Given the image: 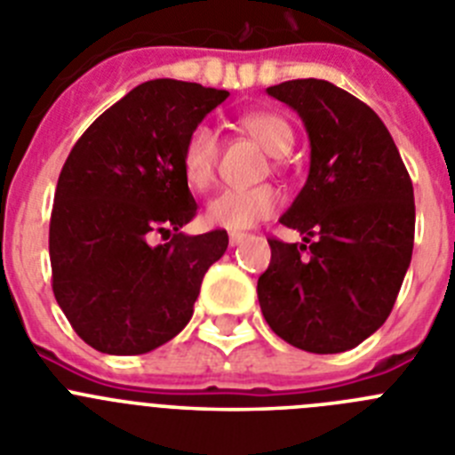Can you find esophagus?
<instances>
[{
  "mask_svg": "<svg viewBox=\"0 0 455 455\" xmlns=\"http://www.w3.org/2000/svg\"><path fill=\"white\" fill-rule=\"evenodd\" d=\"M248 235L246 232H230V246H239L241 241H246Z\"/></svg>",
  "mask_w": 455,
  "mask_h": 455,
  "instance_id": "34e87169",
  "label": "esophagus"
}]
</instances>
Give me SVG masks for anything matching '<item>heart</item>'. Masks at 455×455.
<instances>
[{
  "mask_svg": "<svg viewBox=\"0 0 455 455\" xmlns=\"http://www.w3.org/2000/svg\"><path fill=\"white\" fill-rule=\"evenodd\" d=\"M243 130L273 156H284L293 146L291 124L273 111H255L241 118ZM220 140L209 124H196L184 139L182 172L188 187L204 191L216 178ZM280 207V193L268 184L252 188H225L209 200L207 220L225 230H248L273 216Z\"/></svg>",
  "mask_w": 455,
  "mask_h": 455,
  "instance_id": "heart-1",
  "label": "heart"
}]
</instances>
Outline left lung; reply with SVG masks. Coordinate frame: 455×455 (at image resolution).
<instances>
[{"instance_id":"1","label":"left lung","mask_w":455,"mask_h":455,"mask_svg":"<svg viewBox=\"0 0 455 455\" xmlns=\"http://www.w3.org/2000/svg\"><path fill=\"white\" fill-rule=\"evenodd\" d=\"M309 136V175L280 223L303 243L268 239L257 280L277 337L309 353H341L385 323L415 243V193L376 111L323 79L267 88Z\"/></svg>"}]
</instances>
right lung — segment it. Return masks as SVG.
Returning <instances> with one entry per match:
<instances>
[{
    "instance_id": "1",
    "label": "right lung",
    "mask_w": 455,
    "mask_h": 455,
    "mask_svg": "<svg viewBox=\"0 0 455 455\" xmlns=\"http://www.w3.org/2000/svg\"><path fill=\"white\" fill-rule=\"evenodd\" d=\"M230 92L152 79L107 108L68 155L50 220L52 289L100 353L139 355L182 331L228 232L184 235L196 216L182 172L188 132ZM167 241L156 247L151 239Z\"/></svg>"
}]
</instances>
